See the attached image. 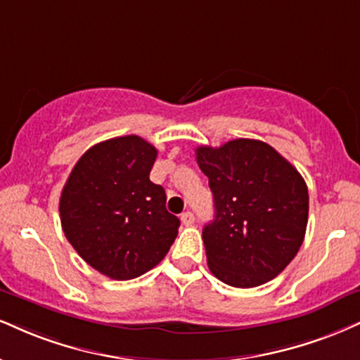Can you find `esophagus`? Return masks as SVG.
Wrapping results in <instances>:
<instances>
[{
    "mask_svg": "<svg viewBox=\"0 0 360 360\" xmlns=\"http://www.w3.org/2000/svg\"><path fill=\"white\" fill-rule=\"evenodd\" d=\"M181 221H183L186 226H191V224L194 223V214L191 213V211H184V213L181 214Z\"/></svg>",
    "mask_w": 360,
    "mask_h": 360,
    "instance_id": "34e87169",
    "label": "esophagus"
}]
</instances>
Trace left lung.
Masks as SVG:
<instances>
[{
  "instance_id": "left-lung-1",
  "label": "left lung",
  "mask_w": 360,
  "mask_h": 360,
  "mask_svg": "<svg viewBox=\"0 0 360 360\" xmlns=\"http://www.w3.org/2000/svg\"><path fill=\"white\" fill-rule=\"evenodd\" d=\"M196 161L214 199V219L202 229L211 274L236 288L274 280L304 243V177L274 147L255 139H235L216 149L201 146Z\"/></svg>"
}]
</instances>
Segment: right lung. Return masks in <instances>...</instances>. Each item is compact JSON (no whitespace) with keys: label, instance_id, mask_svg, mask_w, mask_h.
Wrapping results in <instances>:
<instances>
[{"label":"right lung","instance_id":"1","mask_svg":"<svg viewBox=\"0 0 360 360\" xmlns=\"http://www.w3.org/2000/svg\"><path fill=\"white\" fill-rule=\"evenodd\" d=\"M158 150L139 136L90 147L60 196L67 240L90 266L112 280H131L158 265L174 243L179 218L149 179Z\"/></svg>","mask_w":360,"mask_h":360}]
</instances>
